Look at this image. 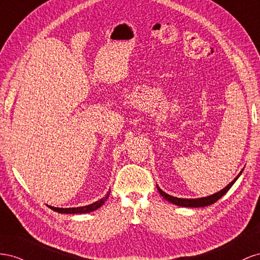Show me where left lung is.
<instances>
[{
  "label": "left lung",
  "mask_w": 260,
  "mask_h": 260,
  "mask_svg": "<svg viewBox=\"0 0 260 260\" xmlns=\"http://www.w3.org/2000/svg\"><path fill=\"white\" fill-rule=\"evenodd\" d=\"M242 173V172H241ZM241 173L237 175L235 179L230 183L228 186H225L223 189H221L220 191H218V192H216V194H213V195H210V196H207V197H203V198H196V199H185V198H177V197H173V196H171V195H168L167 192H165L163 191L162 189H160L159 188V186H157V188H158V190H159V192H160V195L165 198L166 200H168V202H170V203H172V204H174V205H176V206H181V207H194V208H198V207H205V206H209V205H212V204H214L217 202L218 199H220L222 196H223L225 192L232 187V185L234 184V182L239 179V176L241 175Z\"/></svg>",
  "instance_id": "obj_1"
}]
</instances>
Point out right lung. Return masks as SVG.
<instances>
[{"label":"right lung","mask_w":260,"mask_h":260,"mask_svg":"<svg viewBox=\"0 0 260 260\" xmlns=\"http://www.w3.org/2000/svg\"><path fill=\"white\" fill-rule=\"evenodd\" d=\"M109 195H110V191H108V194L103 198H101L100 200H98V202H95L91 205L84 206V207H76V208H56V207H52V206H48V207L50 209L54 210L56 212H60V213H87V212H91V211H94L98 208H100V207L105 204V202L108 199Z\"/></svg>","instance_id":"right-lung-1"}]
</instances>
